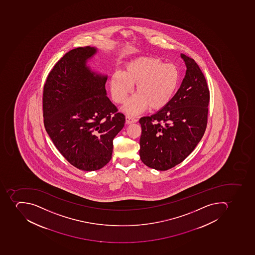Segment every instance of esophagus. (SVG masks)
<instances>
[{
    "instance_id": "34e87169",
    "label": "esophagus",
    "mask_w": 255,
    "mask_h": 255,
    "mask_svg": "<svg viewBox=\"0 0 255 255\" xmlns=\"http://www.w3.org/2000/svg\"><path fill=\"white\" fill-rule=\"evenodd\" d=\"M137 120L136 119H134V117H129V116H127L126 117V123L128 125H130V124H133V123H136Z\"/></svg>"
}]
</instances>
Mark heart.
<instances>
[{
    "instance_id": "obj_1",
    "label": "heart",
    "mask_w": 255,
    "mask_h": 255,
    "mask_svg": "<svg viewBox=\"0 0 255 255\" xmlns=\"http://www.w3.org/2000/svg\"><path fill=\"white\" fill-rule=\"evenodd\" d=\"M179 69L175 64H165L160 59L142 56L125 66L124 72H116L109 80L113 101L122 104L136 85V94L125 103L123 111L135 116L147 108H164L174 97L179 86Z\"/></svg>"
}]
</instances>
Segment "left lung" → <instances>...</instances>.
I'll use <instances>...</instances> for the list:
<instances>
[{"label": "left lung", "instance_id": "8db88e82", "mask_svg": "<svg viewBox=\"0 0 255 255\" xmlns=\"http://www.w3.org/2000/svg\"><path fill=\"white\" fill-rule=\"evenodd\" d=\"M187 67L180 88L168 105L142 117L139 156L146 166L166 171L183 162L203 138L207 128L210 93L195 60L184 54Z\"/></svg>", "mask_w": 255, "mask_h": 255}]
</instances>
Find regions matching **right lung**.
<instances>
[{"label":"right lung","mask_w":255,"mask_h":255,"mask_svg":"<svg viewBox=\"0 0 255 255\" xmlns=\"http://www.w3.org/2000/svg\"><path fill=\"white\" fill-rule=\"evenodd\" d=\"M96 47L67 52L49 72L43 93L44 128L56 148L82 171H97L111 160L113 138L125 117L107 97L108 76L88 62Z\"/></svg>","instance_id":"obj_1"}]
</instances>
